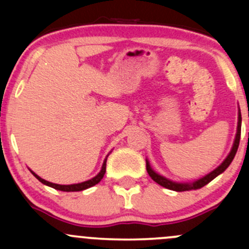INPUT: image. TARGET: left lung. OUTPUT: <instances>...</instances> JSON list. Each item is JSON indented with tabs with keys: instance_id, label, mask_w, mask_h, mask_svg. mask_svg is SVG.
Listing matches in <instances>:
<instances>
[{
	"instance_id": "obj_1",
	"label": "left lung",
	"mask_w": 249,
	"mask_h": 249,
	"mask_svg": "<svg viewBox=\"0 0 249 249\" xmlns=\"http://www.w3.org/2000/svg\"><path fill=\"white\" fill-rule=\"evenodd\" d=\"M241 120H242V118H241V113H238V122H237V132H236V137H235V141H233V145L231 148V152L229 153V155H228L227 158H225L224 161L222 162V164L219 165V166L217 167L215 170H213L212 172H210L208 175H206L205 177L200 178V179L195 180V182L193 183H176V182H172V180L167 179V178L162 177V176H160L159 173H157L154 171V170L150 167L149 162H148V160H145V167H147V172L148 175L152 177V179L154 180V182H157L158 184H160L161 187L164 188H167V189L170 190H175V192H187V190H192V189H200V188L205 187L206 184H208V183L211 182L212 179H214L215 177H217L218 175H220V173H223L225 171V170L228 169V166H229L230 164H231V161L233 160V158H235V154L236 152H237V148H238V144H240V137H241Z\"/></svg>"
}]
</instances>
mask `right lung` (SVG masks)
Returning <instances> with one entry per match:
<instances>
[{"mask_svg": "<svg viewBox=\"0 0 249 249\" xmlns=\"http://www.w3.org/2000/svg\"><path fill=\"white\" fill-rule=\"evenodd\" d=\"M106 161H107V158L105 159L101 171L97 173L94 178H91V179H89V180H85V182L78 183V184H70V185L55 184V183H50V182H48V180L43 179V178H41L39 176H37L35 172H32V171L31 172H32V175H34L35 177L39 180V182L48 185V187H52L56 190H61V192H80V190H84V189H88V188H90V187H94L95 184H97V183H99L100 180L104 178L105 172H106Z\"/></svg>", "mask_w": 249, "mask_h": 249, "instance_id": "add662e5", "label": "right lung"}]
</instances>
